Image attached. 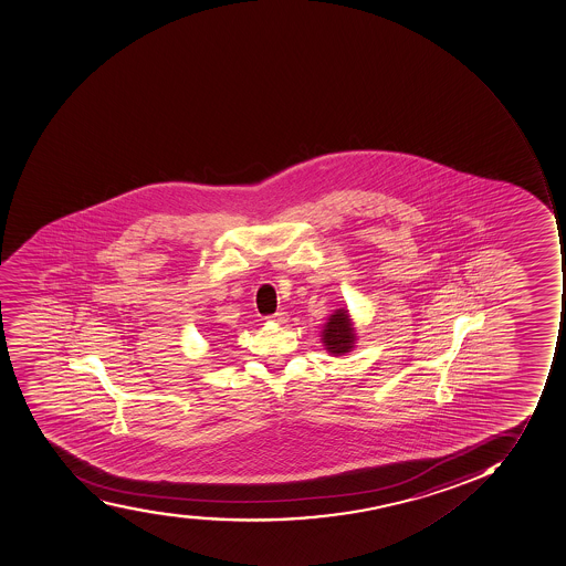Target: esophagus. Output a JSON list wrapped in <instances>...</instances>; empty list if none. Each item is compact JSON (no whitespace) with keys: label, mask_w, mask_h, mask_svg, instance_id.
<instances>
[{"label":"esophagus","mask_w":566,"mask_h":566,"mask_svg":"<svg viewBox=\"0 0 566 566\" xmlns=\"http://www.w3.org/2000/svg\"><path fill=\"white\" fill-rule=\"evenodd\" d=\"M269 319L275 323V325H283L289 319V316H286V312H275L274 316H270Z\"/></svg>","instance_id":"1"}]
</instances>
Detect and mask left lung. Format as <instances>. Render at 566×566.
<instances>
[{
	"instance_id": "obj_1",
	"label": "left lung",
	"mask_w": 566,
	"mask_h": 566,
	"mask_svg": "<svg viewBox=\"0 0 566 566\" xmlns=\"http://www.w3.org/2000/svg\"><path fill=\"white\" fill-rule=\"evenodd\" d=\"M323 345L332 356H343L356 345V328L352 325L347 308H337L323 326Z\"/></svg>"
}]
</instances>
